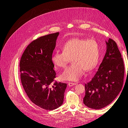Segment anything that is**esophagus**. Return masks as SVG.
<instances>
[{"label": "esophagus", "instance_id": "esophagus-1", "mask_svg": "<svg viewBox=\"0 0 128 128\" xmlns=\"http://www.w3.org/2000/svg\"><path fill=\"white\" fill-rule=\"evenodd\" d=\"M76 85V83H68V85H69V86H70V87L72 86H74V85Z\"/></svg>", "mask_w": 128, "mask_h": 128}]
</instances>
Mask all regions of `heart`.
<instances>
[{
	"label": "heart",
	"mask_w": 128,
	"mask_h": 128,
	"mask_svg": "<svg viewBox=\"0 0 128 128\" xmlns=\"http://www.w3.org/2000/svg\"><path fill=\"white\" fill-rule=\"evenodd\" d=\"M100 54V45L96 40L76 38L64 44L63 52L54 53L52 61L58 67L65 68L72 58V64L62 72L61 78L63 80L77 81L85 70H90L96 66Z\"/></svg>",
	"instance_id": "1"
}]
</instances>
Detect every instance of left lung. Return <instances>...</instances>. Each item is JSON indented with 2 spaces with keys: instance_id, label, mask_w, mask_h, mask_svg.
Here are the masks:
<instances>
[{
  "instance_id": "1",
  "label": "left lung",
  "mask_w": 128,
  "mask_h": 128,
  "mask_svg": "<svg viewBox=\"0 0 128 128\" xmlns=\"http://www.w3.org/2000/svg\"><path fill=\"white\" fill-rule=\"evenodd\" d=\"M106 43L103 60L94 77L85 85L84 104L96 110L106 107L116 98L124 82V67L118 45L110 38Z\"/></svg>"
}]
</instances>
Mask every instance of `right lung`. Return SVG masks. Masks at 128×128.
Listing matches in <instances>:
<instances>
[{"label": "right lung", "instance_id": "right-lung-1", "mask_svg": "<svg viewBox=\"0 0 128 128\" xmlns=\"http://www.w3.org/2000/svg\"><path fill=\"white\" fill-rule=\"evenodd\" d=\"M59 32L41 37L32 42L20 62L22 85L31 101L46 110L60 107L67 84L54 81L56 72L52 56Z\"/></svg>", "mask_w": 128, "mask_h": 128}]
</instances>
